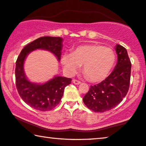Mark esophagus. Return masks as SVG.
<instances>
[{"mask_svg": "<svg viewBox=\"0 0 146 146\" xmlns=\"http://www.w3.org/2000/svg\"><path fill=\"white\" fill-rule=\"evenodd\" d=\"M72 82L75 85H80L81 84V82H80V81H78L76 80H72Z\"/></svg>", "mask_w": 146, "mask_h": 146, "instance_id": "obj_1", "label": "esophagus"}]
</instances>
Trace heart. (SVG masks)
<instances>
[{
    "label": "heart",
    "mask_w": 146,
    "mask_h": 146,
    "mask_svg": "<svg viewBox=\"0 0 146 146\" xmlns=\"http://www.w3.org/2000/svg\"><path fill=\"white\" fill-rule=\"evenodd\" d=\"M115 62L114 51L101 45L88 44L76 47L72 53H65L62 57V64L70 74L80 70L89 81L100 82L106 79Z\"/></svg>",
    "instance_id": "b5f03b06"
}]
</instances>
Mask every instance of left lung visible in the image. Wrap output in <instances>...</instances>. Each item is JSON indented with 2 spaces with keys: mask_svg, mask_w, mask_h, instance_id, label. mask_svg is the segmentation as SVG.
Wrapping results in <instances>:
<instances>
[{
  "mask_svg": "<svg viewBox=\"0 0 146 146\" xmlns=\"http://www.w3.org/2000/svg\"><path fill=\"white\" fill-rule=\"evenodd\" d=\"M117 62L110 76L97 85L91 86L83 101L95 112H104L117 106L129 91L131 62L124 47L116 44Z\"/></svg>",
  "mask_w": 146,
  "mask_h": 146,
  "instance_id": "1",
  "label": "left lung"
}]
</instances>
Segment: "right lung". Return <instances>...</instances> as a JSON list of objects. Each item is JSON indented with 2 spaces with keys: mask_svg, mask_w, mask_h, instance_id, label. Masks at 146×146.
<instances>
[{
  "mask_svg": "<svg viewBox=\"0 0 146 146\" xmlns=\"http://www.w3.org/2000/svg\"><path fill=\"white\" fill-rule=\"evenodd\" d=\"M63 39L60 37L44 36L28 44L21 50L15 63V84L22 100L31 107L40 111H49L59 104L65 87L71 83L70 78L55 76L42 84L32 82L24 71V63L32 51L42 50L50 51L60 61Z\"/></svg>",
  "mask_w": 146,
  "mask_h": 146,
  "instance_id": "add662e5",
  "label": "right lung"
}]
</instances>
